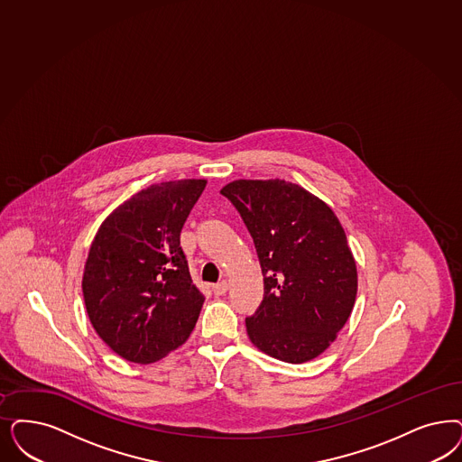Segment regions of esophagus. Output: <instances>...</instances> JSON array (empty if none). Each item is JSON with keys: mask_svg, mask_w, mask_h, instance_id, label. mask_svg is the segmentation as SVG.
<instances>
[{"mask_svg": "<svg viewBox=\"0 0 462 462\" xmlns=\"http://www.w3.org/2000/svg\"><path fill=\"white\" fill-rule=\"evenodd\" d=\"M226 290H228V283H226V280H223V282H220V283L213 285V293H215L217 297L225 295V293H226Z\"/></svg>", "mask_w": 462, "mask_h": 462, "instance_id": "esophagus-1", "label": "esophagus"}]
</instances>
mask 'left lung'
<instances>
[{
	"label": "left lung",
	"instance_id": "1",
	"mask_svg": "<svg viewBox=\"0 0 462 462\" xmlns=\"http://www.w3.org/2000/svg\"><path fill=\"white\" fill-rule=\"evenodd\" d=\"M223 196L239 211L261 263L264 295L245 318L251 341L273 358L319 356L350 318L356 264L333 209L287 180H234Z\"/></svg>",
	"mask_w": 462,
	"mask_h": 462
}]
</instances>
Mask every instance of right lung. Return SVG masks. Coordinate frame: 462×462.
<instances>
[{"label":"right lung","mask_w":462,"mask_h":462,"mask_svg":"<svg viewBox=\"0 0 462 462\" xmlns=\"http://www.w3.org/2000/svg\"><path fill=\"white\" fill-rule=\"evenodd\" d=\"M207 180L160 182L106 218L83 273L87 314L102 341L133 364H152L191 335L205 302L180 230Z\"/></svg>","instance_id":"right-lung-1"}]
</instances>
